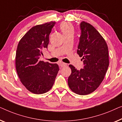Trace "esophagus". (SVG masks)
<instances>
[{"mask_svg": "<svg viewBox=\"0 0 122 122\" xmlns=\"http://www.w3.org/2000/svg\"><path fill=\"white\" fill-rule=\"evenodd\" d=\"M60 66H61V67H66L67 66V63H66L62 62V63H61Z\"/></svg>", "mask_w": 122, "mask_h": 122, "instance_id": "esophagus-1", "label": "esophagus"}]
</instances>
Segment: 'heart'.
<instances>
[{
	"label": "heart",
	"instance_id": "obj_1",
	"mask_svg": "<svg viewBox=\"0 0 122 122\" xmlns=\"http://www.w3.org/2000/svg\"><path fill=\"white\" fill-rule=\"evenodd\" d=\"M60 29L64 37L73 36L75 32L74 27L72 24L68 22H63L60 25Z\"/></svg>",
	"mask_w": 122,
	"mask_h": 122
}]
</instances>
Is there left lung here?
<instances>
[{"label":"left lung","mask_w":122,"mask_h":122,"mask_svg":"<svg viewBox=\"0 0 122 122\" xmlns=\"http://www.w3.org/2000/svg\"><path fill=\"white\" fill-rule=\"evenodd\" d=\"M81 34L77 52L82 57L84 66L77 70L72 65L68 85L75 93L90 94L97 89L104 78L109 66L108 49L106 41L89 23L80 25Z\"/></svg>","instance_id":"obj_1"}]
</instances>
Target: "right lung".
Returning a JSON list of instances; mask_svg holds the SVG:
<instances>
[{"mask_svg": "<svg viewBox=\"0 0 122 122\" xmlns=\"http://www.w3.org/2000/svg\"><path fill=\"white\" fill-rule=\"evenodd\" d=\"M55 24L51 21L32 27L18 44L15 57L17 73L23 85L33 93L49 91L59 71L57 63L39 60L42 51L47 49L49 35Z\"/></svg>", "mask_w": 122, "mask_h": 122, "instance_id": "add662e5", "label": "right lung"}]
</instances>
